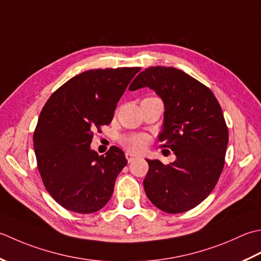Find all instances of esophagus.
Instances as JSON below:
<instances>
[{
	"label": "esophagus",
	"mask_w": 261,
	"mask_h": 261,
	"mask_svg": "<svg viewBox=\"0 0 261 261\" xmlns=\"http://www.w3.org/2000/svg\"><path fill=\"white\" fill-rule=\"evenodd\" d=\"M126 158H127V161L133 162V161L136 160V159H138L140 156H137V155H135V154H133L130 152H126Z\"/></svg>",
	"instance_id": "obj_1"
}]
</instances>
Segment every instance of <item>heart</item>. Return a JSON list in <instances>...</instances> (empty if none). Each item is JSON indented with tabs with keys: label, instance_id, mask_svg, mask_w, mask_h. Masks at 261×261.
I'll use <instances>...</instances> for the list:
<instances>
[{
	"label": "heart",
	"instance_id": "obj_1",
	"mask_svg": "<svg viewBox=\"0 0 261 261\" xmlns=\"http://www.w3.org/2000/svg\"><path fill=\"white\" fill-rule=\"evenodd\" d=\"M121 145L132 152H142L148 143V136L145 134H130L120 138Z\"/></svg>",
	"mask_w": 261,
	"mask_h": 261
}]
</instances>
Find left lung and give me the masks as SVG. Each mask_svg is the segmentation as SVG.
Instances as JSON below:
<instances>
[{
    "mask_svg": "<svg viewBox=\"0 0 261 261\" xmlns=\"http://www.w3.org/2000/svg\"><path fill=\"white\" fill-rule=\"evenodd\" d=\"M145 87L163 101L159 140L177 158L168 166L146 159L145 194L163 212H187L212 193L224 168L228 130L222 108L208 88L174 67H148L134 79L129 90Z\"/></svg>",
    "mask_w": 261,
    "mask_h": 261,
    "instance_id": "1",
    "label": "left lung"
}]
</instances>
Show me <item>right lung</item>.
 Here are the masks:
<instances>
[{"mask_svg": "<svg viewBox=\"0 0 261 261\" xmlns=\"http://www.w3.org/2000/svg\"><path fill=\"white\" fill-rule=\"evenodd\" d=\"M140 67L90 70L68 80L50 95L34 133V147L45 188L68 211L91 214L114 193L125 153L111 146L106 155L91 150L93 132L109 125Z\"/></svg>", "mask_w": 261, "mask_h": 261, "instance_id": "right-lung-1", "label": "right lung"}]
</instances>
